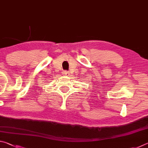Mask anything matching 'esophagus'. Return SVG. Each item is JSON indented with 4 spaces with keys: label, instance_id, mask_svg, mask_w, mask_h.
Listing matches in <instances>:
<instances>
[{
    "label": "esophagus",
    "instance_id": "34e87169",
    "mask_svg": "<svg viewBox=\"0 0 148 148\" xmlns=\"http://www.w3.org/2000/svg\"><path fill=\"white\" fill-rule=\"evenodd\" d=\"M63 74H65V75H66V76H69V75H70L69 72L68 71H66L63 72Z\"/></svg>",
    "mask_w": 148,
    "mask_h": 148
}]
</instances>
